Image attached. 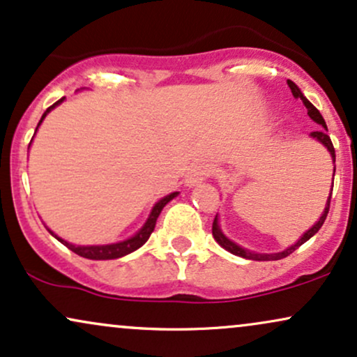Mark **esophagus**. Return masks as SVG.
<instances>
[{"instance_id": "obj_1", "label": "esophagus", "mask_w": 357, "mask_h": 357, "mask_svg": "<svg viewBox=\"0 0 357 357\" xmlns=\"http://www.w3.org/2000/svg\"><path fill=\"white\" fill-rule=\"evenodd\" d=\"M208 167L207 165H202V163H195V165L190 167V170L187 172V178H185V183L187 187H195L199 185V183H202L205 178H207L208 175Z\"/></svg>"}]
</instances>
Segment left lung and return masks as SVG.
I'll return each instance as SVG.
<instances>
[{
  "label": "left lung",
  "mask_w": 357,
  "mask_h": 357,
  "mask_svg": "<svg viewBox=\"0 0 357 357\" xmlns=\"http://www.w3.org/2000/svg\"><path fill=\"white\" fill-rule=\"evenodd\" d=\"M287 85H289V88H291V91H292V95H294V98H301V100H303V103L305 105V108H307V115L311 116V119H312L314 121H316V123L322 125V130H317V132H312L311 137L314 138V140L321 142V144L324 145L326 149L329 150L331 157H333V162H336V150H334L333 142H331V137L328 135V127H326V121H324V119H322V115L319 113V110H317V108L314 107V105H312L311 102H309L307 98H305V96L303 95V91L299 90V86H297L294 82H291V79H287ZM334 172H336V167H334ZM333 187H334V183H333ZM331 194H333V188H331ZM329 205H331V195H329V199H328V204H326L324 212H322L321 219L317 220L316 224H314L312 227L307 230V232H304V236L301 237L299 241H297L294 245H291V247H289V249L282 250V252H275V254H257V252H250V250L244 249V247L237 245L236 242H232V241H230V238H227V237L224 236V234H222V230H220V227H219V220H217V215H215V219H213V224H212V236H213V238H215L217 242H219V244H220L222 247H224L225 250H229V252L234 254V255H238V257L250 259V261H279V259L287 257V255H291L292 252H294L296 249H299V247L303 245L304 242H307L309 238H311V237L314 236V234H316L317 230H319V229L322 227V224H324L326 217H328V213H329Z\"/></svg>",
  "instance_id": "1"
}]
</instances>
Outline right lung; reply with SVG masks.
<instances>
[{
    "instance_id": "add662e5",
    "label": "right lung",
    "mask_w": 357,
    "mask_h": 357,
    "mask_svg": "<svg viewBox=\"0 0 357 357\" xmlns=\"http://www.w3.org/2000/svg\"><path fill=\"white\" fill-rule=\"evenodd\" d=\"M63 100H65V98H60L56 103H53L52 107L46 108V112L43 113V116H41L40 123L45 120V116L48 115V112H52L53 108L56 107V105H60L63 102ZM40 123H38V127H40ZM38 127H36V130H38ZM31 140H33V138H31ZM177 195H178V192H174V194L163 197L162 200H158V202L153 205L152 212H150L149 219H146V222L144 224V227L138 230V232L133 237H130V238H127V241H123V242H116V244H108V245H73V244H70V242L63 241L61 237L54 236V234L48 227H46V229H48V232L52 234L53 237H56L63 245H66L70 250H73L75 254L82 255V257L91 259V261H108V259H119V257H123V255H127L130 252H133V250H137L138 247H142L146 241H149L150 234L153 232L155 224H157V219H158V215H160L162 208L165 207V205L169 204L170 200L174 199V197H177Z\"/></svg>"
}]
</instances>
